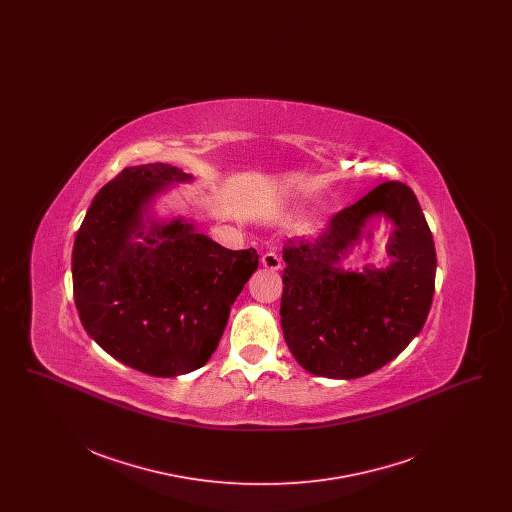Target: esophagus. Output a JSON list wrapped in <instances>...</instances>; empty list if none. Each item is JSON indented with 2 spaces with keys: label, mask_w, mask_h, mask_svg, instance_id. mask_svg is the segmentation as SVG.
<instances>
[{
  "label": "esophagus",
  "mask_w": 512,
  "mask_h": 512,
  "mask_svg": "<svg viewBox=\"0 0 512 512\" xmlns=\"http://www.w3.org/2000/svg\"><path fill=\"white\" fill-rule=\"evenodd\" d=\"M261 263H263V267L268 268V270H280V268H282V259H280L278 253H274V251H267V253L261 257Z\"/></svg>",
  "instance_id": "esophagus-1"
}]
</instances>
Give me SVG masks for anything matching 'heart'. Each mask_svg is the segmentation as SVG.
I'll return each mask as SVG.
<instances>
[{
  "instance_id": "b5f03b06",
  "label": "heart",
  "mask_w": 512,
  "mask_h": 512,
  "mask_svg": "<svg viewBox=\"0 0 512 512\" xmlns=\"http://www.w3.org/2000/svg\"><path fill=\"white\" fill-rule=\"evenodd\" d=\"M318 226H320V219H318L317 215H313V217L305 220V230H309V232L317 230Z\"/></svg>"
}]
</instances>
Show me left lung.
<instances>
[{
	"label": "left lung",
	"mask_w": 512,
	"mask_h": 512,
	"mask_svg": "<svg viewBox=\"0 0 512 512\" xmlns=\"http://www.w3.org/2000/svg\"><path fill=\"white\" fill-rule=\"evenodd\" d=\"M394 224L386 269H343L369 239V224ZM280 322L295 361L315 376L361 378L395 359L420 334L432 307L436 247L413 190L384 182L334 215L315 242L284 245Z\"/></svg>",
	"instance_id": "8db88e82"
}]
</instances>
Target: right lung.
<instances>
[{
	"label": "right lung",
	"instance_id": "add662e5",
	"mask_svg": "<svg viewBox=\"0 0 512 512\" xmlns=\"http://www.w3.org/2000/svg\"><path fill=\"white\" fill-rule=\"evenodd\" d=\"M194 176L165 163L128 167L94 197L74 238L73 290L88 336L113 359L159 378L205 365L230 307L259 267L155 201Z\"/></svg>",
	"mask_w": 512,
	"mask_h": 512
}]
</instances>
